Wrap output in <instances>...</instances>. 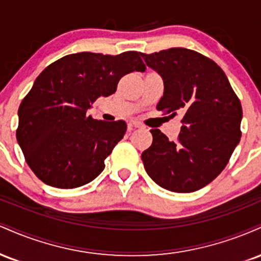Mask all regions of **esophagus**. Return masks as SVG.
Instances as JSON below:
<instances>
[{"instance_id":"esophagus-1","label":"esophagus","mask_w":261,"mask_h":261,"mask_svg":"<svg viewBox=\"0 0 261 261\" xmlns=\"http://www.w3.org/2000/svg\"><path fill=\"white\" fill-rule=\"evenodd\" d=\"M128 126H131V127H141V126H142V125H141L139 121L133 120V121L128 122Z\"/></svg>"}]
</instances>
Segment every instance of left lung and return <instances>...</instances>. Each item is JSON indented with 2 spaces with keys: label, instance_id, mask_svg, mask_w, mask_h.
<instances>
[{
  "label": "left lung",
  "instance_id": "8db88e82",
  "mask_svg": "<svg viewBox=\"0 0 261 261\" xmlns=\"http://www.w3.org/2000/svg\"><path fill=\"white\" fill-rule=\"evenodd\" d=\"M141 56L163 77L157 110L169 118L182 115L175 141L149 130L153 141L141 154L143 166L160 187L193 193L222 172L241 141V100L222 68L202 54L170 47Z\"/></svg>",
  "mask_w": 261,
  "mask_h": 261
}]
</instances>
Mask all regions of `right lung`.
Returning a JSON list of instances; mask_svg holds the SVG:
<instances>
[{
  "label": "right lung",
  "mask_w": 261,
  "mask_h": 261,
  "mask_svg": "<svg viewBox=\"0 0 261 261\" xmlns=\"http://www.w3.org/2000/svg\"><path fill=\"white\" fill-rule=\"evenodd\" d=\"M146 65L140 53H79L47 66L18 109L17 141L34 174L50 187L73 189L103 172L104 161L124 137L126 122L87 115L100 95L116 91L125 74Z\"/></svg>",
  "instance_id": "right-lung-1"
}]
</instances>
